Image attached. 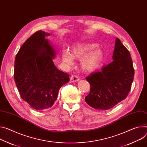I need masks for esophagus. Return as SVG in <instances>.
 I'll list each match as a JSON object with an SVG mask.
<instances>
[{"mask_svg":"<svg viewBox=\"0 0 147 147\" xmlns=\"http://www.w3.org/2000/svg\"><path fill=\"white\" fill-rule=\"evenodd\" d=\"M80 80L78 76L76 75H72L70 77V82L71 83H74V82H77Z\"/></svg>","mask_w":147,"mask_h":147,"instance_id":"1","label":"esophagus"}]
</instances>
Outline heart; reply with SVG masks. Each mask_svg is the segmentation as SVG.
<instances>
[{
  "label": "heart",
  "mask_w": 147,
  "mask_h": 147,
  "mask_svg": "<svg viewBox=\"0 0 147 147\" xmlns=\"http://www.w3.org/2000/svg\"><path fill=\"white\" fill-rule=\"evenodd\" d=\"M97 46L96 44L84 43L74 47L70 53L67 51H63L61 55L63 61L65 64L71 65L73 64L74 59H82V69L86 72H92L98 67L103 59V53L100 49L92 50Z\"/></svg>",
  "instance_id": "1"
}]
</instances>
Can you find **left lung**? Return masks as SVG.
<instances>
[{
    "mask_svg": "<svg viewBox=\"0 0 147 147\" xmlns=\"http://www.w3.org/2000/svg\"><path fill=\"white\" fill-rule=\"evenodd\" d=\"M113 61L104 65L101 71L86 77L90 91L85 97L92 108L109 110L125 99L134 77L131 55L118 38L115 40Z\"/></svg>",
    "mask_w": 147,
    "mask_h": 147,
    "instance_id": "8db88e82",
    "label": "left lung"
}]
</instances>
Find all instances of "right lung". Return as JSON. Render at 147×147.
I'll list each match as a JSON object with an SVG mask.
<instances>
[{
  "label": "right lung",
  "instance_id": "right-lung-1",
  "mask_svg": "<svg viewBox=\"0 0 147 147\" xmlns=\"http://www.w3.org/2000/svg\"><path fill=\"white\" fill-rule=\"evenodd\" d=\"M46 36L38 30L28 38L15 60V82L21 98L37 110L50 109L60 88L70 81L69 75L56 68V53Z\"/></svg>",
  "mask_w": 147,
  "mask_h": 147
}]
</instances>
